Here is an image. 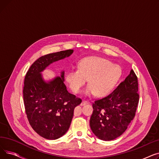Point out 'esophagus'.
Returning <instances> with one entry per match:
<instances>
[{"instance_id":"1","label":"esophagus","mask_w":159,"mask_h":159,"mask_svg":"<svg viewBox=\"0 0 159 159\" xmlns=\"http://www.w3.org/2000/svg\"><path fill=\"white\" fill-rule=\"evenodd\" d=\"M88 104V102L86 101H82V102H81V106H84V105H86Z\"/></svg>"}]
</instances>
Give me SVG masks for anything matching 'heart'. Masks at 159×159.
<instances>
[{"label":"heart","mask_w":159,"mask_h":159,"mask_svg":"<svg viewBox=\"0 0 159 159\" xmlns=\"http://www.w3.org/2000/svg\"><path fill=\"white\" fill-rule=\"evenodd\" d=\"M121 69L109 60L98 57L83 58L79 68L66 72V82L75 93H79L88 80L85 94L104 97L110 94L121 76Z\"/></svg>","instance_id":"heart-1"}]
</instances>
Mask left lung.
I'll list each match as a JSON object with an SVG mask.
<instances>
[{
	"mask_svg": "<svg viewBox=\"0 0 159 159\" xmlns=\"http://www.w3.org/2000/svg\"><path fill=\"white\" fill-rule=\"evenodd\" d=\"M138 79L131 70L128 76L111 93L93 103L89 124L99 139L111 140L120 136L134 118L139 101Z\"/></svg>",
	"mask_w": 159,
	"mask_h": 159,
	"instance_id": "obj_1",
	"label": "left lung"
}]
</instances>
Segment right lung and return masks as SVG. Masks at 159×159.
Instances as JSON below:
<instances>
[{"label":"right lung","mask_w":159,"mask_h":159,"mask_svg":"<svg viewBox=\"0 0 159 159\" xmlns=\"http://www.w3.org/2000/svg\"><path fill=\"white\" fill-rule=\"evenodd\" d=\"M73 49L49 53L32 64L24 79L23 98L27 118L32 128L48 140H55L68 130L75 107L82 100L70 93L64 84V71L61 77L46 82L41 75L54 62L70 57Z\"/></svg>","instance_id":"obj_1"}]
</instances>
